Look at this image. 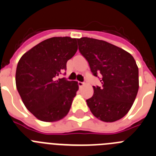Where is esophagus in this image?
<instances>
[{"label":"esophagus","instance_id":"1","mask_svg":"<svg viewBox=\"0 0 156 156\" xmlns=\"http://www.w3.org/2000/svg\"><path fill=\"white\" fill-rule=\"evenodd\" d=\"M78 86H79V88H81V87L84 85V82H81V81H78Z\"/></svg>","mask_w":156,"mask_h":156}]
</instances>
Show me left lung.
Listing matches in <instances>:
<instances>
[{
  "label": "left lung",
  "mask_w": 156,
  "mask_h": 156,
  "mask_svg": "<svg viewBox=\"0 0 156 156\" xmlns=\"http://www.w3.org/2000/svg\"><path fill=\"white\" fill-rule=\"evenodd\" d=\"M78 44L92 73L100 77L102 83L101 87L93 86L94 94L87 105L102 121L120 120L131 108L139 88L135 60L128 52L103 40L82 37Z\"/></svg>",
  "instance_id": "1"
}]
</instances>
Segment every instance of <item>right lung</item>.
I'll use <instances>...</instances> for the list:
<instances>
[{"label": "right lung", "mask_w": 156, "mask_h": 156, "mask_svg": "<svg viewBox=\"0 0 156 156\" xmlns=\"http://www.w3.org/2000/svg\"><path fill=\"white\" fill-rule=\"evenodd\" d=\"M77 40L68 36L47 39L23 54L18 63V92L28 110L42 121H57L69 112L78 82L57 77L77 52Z\"/></svg>", "instance_id": "right-lung-1"}]
</instances>
